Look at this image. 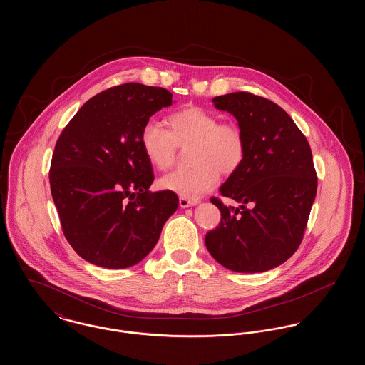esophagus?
Returning <instances> with one entry per match:
<instances>
[{"instance_id":"1","label":"esophagus","mask_w":365,"mask_h":365,"mask_svg":"<svg viewBox=\"0 0 365 365\" xmlns=\"http://www.w3.org/2000/svg\"><path fill=\"white\" fill-rule=\"evenodd\" d=\"M179 205H180V208H189V207H192V205H197V201H190L187 198L180 197L179 198Z\"/></svg>"}]
</instances>
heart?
<instances>
[{
  "instance_id": "b5f03b06",
  "label": "heart",
  "mask_w": 365,
  "mask_h": 365,
  "mask_svg": "<svg viewBox=\"0 0 365 365\" xmlns=\"http://www.w3.org/2000/svg\"><path fill=\"white\" fill-rule=\"evenodd\" d=\"M170 130L150 119L139 133L142 150L160 171L170 170L178 149H189L191 168L165 175L158 185L187 200H198L216 187L220 174H235L246 157L242 128L232 122H220L219 116L200 106H189L168 118Z\"/></svg>"
}]
</instances>
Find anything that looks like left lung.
Instances as JSON below:
<instances>
[{
	"instance_id": "obj_1",
	"label": "left lung",
	"mask_w": 365,
	"mask_h": 365,
	"mask_svg": "<svg viewBox=\"0 0 365 365\" xmlns=\"http://www.w3.org/2000/svg\"><path fill=\"white\" fill-rule=\"evenodd\" d=\"M212 101L238 120L246 157L220 187L223 197L241 205L210 198L222 219L205 245L227 269L264 272L289 260L304 238L317 190L311 146L293 119L264 97L237 91Z\"/></svg>"
}]
</instances>
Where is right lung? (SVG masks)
Masks as SVG:
<instances>
[{"mask_svg":"<svg viewBox=\"0 0 365 365\" xmlns=\"http://www.w3.org/2000/svg\"><path fill=\"white\" fill-rule=\"evenodd\" d=\"M171 104L163 87H110L91 97L57 139L53 201L67 241L88 262L109 269L138 264L178 209L173 191H149L155 175L139 142L142 125Z\"/></svg>","mask_w":365,"mask_h":365,"instance_id":"add662e5","label":"right lung"}]
</instances>
